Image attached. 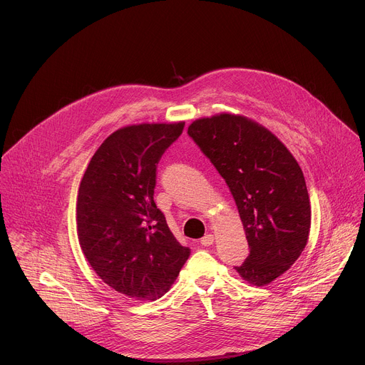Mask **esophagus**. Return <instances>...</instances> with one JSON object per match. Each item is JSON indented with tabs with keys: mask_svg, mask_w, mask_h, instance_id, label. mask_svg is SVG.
Listing matches in <instances>:
<instances>
[{
	"mask_svg": "<svg viewBox=\"0 0 365 365\" xmlns=\"http://www.w3.org/2000/svg\"><path fill=\"white\" fill-rule=\"evenodd\" d=\"M214 235L212 234H207V235H205L202 240H200V244L203 245V247H210V245H212L214 244Z\"/></svg>",
	"mask_w": 365,
	"mask_h": 365,
	"instance_id": "esophagus-1",
	"label": "esophagus"
}]
</instances>
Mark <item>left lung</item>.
Segmentation results:
<instances>
[{
    "mask_svg": "<svg viewBox=\"0 0 365 365\" xmlns=\"http://www.w3.org/2000/svg\"><path fill=\"white\" fill-rule=\"evenodd\" d=\"M187 134L235 199L250 247L235 270L250 284L272 283L294 264L309 240L310 202L299 163L272 131L244 115L199 118Z\"/></svg>",
    "mask_w": 365,
    "mask_h": 365,
    "instance_id": "8db88e82",
    "label": "left lung"
}]
</instances>
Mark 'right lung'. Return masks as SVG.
<instances>
[{
  "label": "right lung",
  "mask_w": 365,
  "mask_h": 365,
  "mask_svg": "<svg viewBox=\"0 0 365 365\" xmlns=\"http://www.w3.org/2000/svg\"><path fill=\"white\" fill-rule=\"evenodd\" d=\"M183 127V121L144 123L114 131L92 155L79 185L81 250L103 283L135 300L168 293L190 255L153 199L155 168Z\"/></svg>",
  "instance_id": "1"
}]
</instances>
